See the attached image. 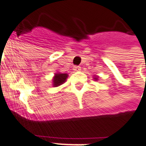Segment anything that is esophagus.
Segmentation results:
<instances>
[{"label": "esophagus", "mask_w": 146, "mask_h": 146, "mask_svg": "<svg viewBox=\"0 0 146 146\" xmlns=\"http://www.w3.org/2000/svg\"><path fill=\"white\" fill-rule=\"evenodd\" d=\"M73 70L74 71H79V70H81V67L80 66H74L73 67Z\"/></svg>", "instance_id": "obj_1"}]
</instances>
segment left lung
Masks as SVG:
<instances>
[{"instance_id": "left-lung-1", "label": "left lung", "mask_w": 146, "mask_h": 146, "mask_svg": "<svg viewBox=\"0 0 146 146\" xmlns=\"http://www.w3.org/2000/svg\"><path fill=\"white\" fill-rule=\"evenodd\" d=\"M94 79H96V78H94ZM96 80H97V79H96Z\"/></svg>"}]
</instances>
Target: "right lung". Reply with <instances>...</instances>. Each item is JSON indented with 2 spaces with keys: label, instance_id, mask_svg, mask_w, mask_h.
I'll use <instances>...</instances> for the list:
<instances>
[{
  "label": "right lung",
  "instance_id": "1",
  "mask_svg": "<svg viewBox=\"0 0 146 146\" xmlns=\"http://www.w3.org/2000/svg\"><path fill=\"white\" fill-rule=\"evenodd\" d=\"M68 75L66 73H56V76L53 78V86H59L60 85L63 84L65 81Z\"/></svg>",
  "mask_w": 146,
  "mask_h": 146
}]
</instances>
